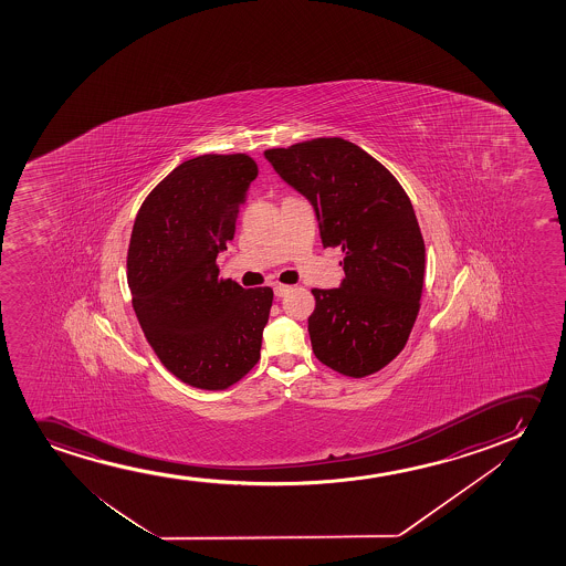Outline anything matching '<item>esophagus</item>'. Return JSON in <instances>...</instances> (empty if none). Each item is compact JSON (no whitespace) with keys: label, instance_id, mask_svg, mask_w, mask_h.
<instances>
[{"label":"esophagus","instance_id":"1","mask_svg":"<svg viewBox=\"0 0 566 566\" xmlns=\"http://www.w3.org/2000/svg\"><path fill=\"white\" fill-rule=\"evenodd\" d=\"M290 292H292V286H284V284H276V286H274V295H276V297H284V295L290 294Z\"/></svg>","mask_w":566,"mask_h":566}]
</instances>
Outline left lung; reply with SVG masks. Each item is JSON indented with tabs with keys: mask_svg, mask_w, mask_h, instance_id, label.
<instances>
[{
	"mask_svg": "<svg viewBox=\"0 0 566 566\" xmlns=\"http://www.w3.org/2000/svg\"><path fill=\"white\" fill-rule=\"evenodd\" d=\"M274 171L315 209L325 248L344 251L340 287L311 290V346L348 377L382 369L416 323L426 245L410 199L395 176L349 140L313 139L269 148Z\"/></svg>",
	"mask_w": 566,
	"mask_h": 566,
	"instance_id": "8db88e82",
	"label": "left lung"
}]
</instances>
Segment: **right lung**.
I'll return each mask as SVG.
<instances>
[{"instance_id":"right-lung-1","label":"right lung","mask_w":566,"mask_h":566,"mask_svg":"<svg viewBox=\"0 0 566 566\" xmlns=\"http://www.w3.org/2000/svg\"><path fill=\"white\" fill-rule=\"evenodd\" d=\"M255 178L248 155L197 156L153 189L133 226V310L166 369L191 387L228 388L261 357L272 290L220 280L217 266Z\"/></svg>"}]
</instances>
